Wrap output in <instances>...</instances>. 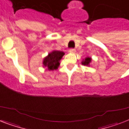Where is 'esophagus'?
Returning <instances> with one entry per match:
<instances>
[{"label": "esophagus", "instance_id": "34e87169", "mask_svg": "<svg viewBox=\"0 0 129 129\" xmlns=\"http://www.w3.org/2000/svg\"><path fill=\"white\" fill-rule=\"evenodd\" d=\"M70 52H71V53H73V54H74V53H75V49H70Z\"/></svg>", "mask_w": 129, "mask_h": 129}]
</instances>
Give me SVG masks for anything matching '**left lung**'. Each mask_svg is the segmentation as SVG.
Segmentation results:
<instances>
[{
    "instance_id": "8db88e82",
    "label": "left lung",
    "mask_w": 129,
    "mask_h": 129,
    "mask_svg": "<svg viewBox=\"0 0 129 129\" xmlns=\"http://www.w3.org/2000/svg\"><path fill=\"white\" fill-rule=\"evenodd\" d=\"M92 61V58L91 57H86L85 59H83L81 61V64L83 66H90V63Z\"/></svg>"
}]
</instances>
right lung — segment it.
<instances>
[{
    "instance_id": "1",
    "label": "right lung",
    "mask_w": 129,
    "mask_h": 129,
    "mask_svg": "<svg viewBox=\"0 0 129 129\" xmlns=\"http://www.w3.org/2000/svg\"><path fill=\"white\" fill-rule=\"evenodd\" d=\"M64 54L65 53L62 51L53 50L44 58L42 61L43 67L46 68V70L48 71L57 70L60 65V60Z\"/></svg>"
}]
</instances>
